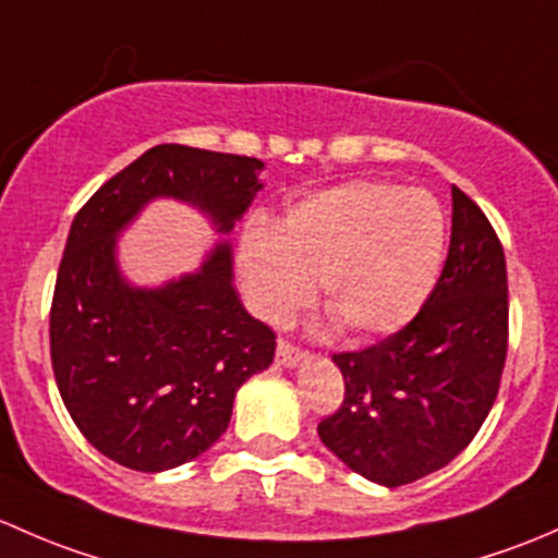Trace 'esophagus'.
<instances>
[{"label": "esophagus", "mask_w": 558, "mask_h": 558, "mask_svg": "<svg viewBox=\"0 0 558 558\" xmlns=\"http://www.w3.org/2000/svg\"><path fill=\"white\" fill-rule=\"evenodd\" d=\"M301 360H303L301 349H295V347H292V343H287V341H279V347H277V363H279L281 367H295L298 363H301Z\"/></svg>", "instance_id": "1"}]
</instances>
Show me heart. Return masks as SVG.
<instances>
[{
  "label": "heart",
  "mask_w": 558,
  "mask_h": 558,
  "mask_svg": "<svg viewBox=\"0 0 558 558\" xmlns=\"http://www.w3.org/2000/svg\"><path fill=\"white\" fill-rule=\"evenodd\" d=\"M446 217L424 191L347 182L298 201L277 231L255 222L239 244L246 303L284 325L319 279L322 301L352 336L400 330L438 281Z\"/></svg>",
  "instance_id": "1"
}]
</instances>
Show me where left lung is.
Instances as JSON below:
<instances>
[{
	"instance_id": "8db88e82",
	"label": "left lung",
	"mask_w": 558,
	"mask_h": 558,
	"mask_svg": "<svg viewBox=\"0 0 558 558\" xmlns=\"http://www.w3.org/2000/svg\"><path fill=\"white\" fill-rule=\"evenodd\" d=\"M508 354L505 252L484 211L451 187L438 284L400 332L332 354L347 395L319 438L349 470L395 489L446 468L489 416Z\"/></svg>"
}]
</instances>
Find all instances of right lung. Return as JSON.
<instances>
[{
	"label": "right lung",
	"instance_id": "add662e5",
	"mask_svg": "<svg viewBox=\"0 0 558 558\" xmlns=\"http://www.w3.org/2000/svg\"><path fill=\"white\" fill-rule=\"evenodd\" d=\"M266 163L246 155L158 145L77 211L50 308V360L69 416L123 468L163 473L201 457L231 422L246 378L274 363L277 336L233 287L226 236L263 191ZM158 197L201 210L218 241L195 272L134 286L119 233Z\"/></svg>",
	"mask_w": 558,
	"mask_h": 558
}]
</instances>
